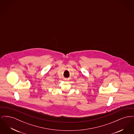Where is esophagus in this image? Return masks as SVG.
<instances>
[{
	"mask_svg": "<svg viewBox=\"0 0 134 134\" xmlns=\"http://www.w3.org/2000/svg\"><path fill=\"white\" fill-rule=\"evenodd\" d=\"M66 80H67V79H66Z\"/></svg>",
	"mask_w": 134,
	"mask_h": 134,
	"instance_id": "esophagus-1",
	"label": "esophagus"
}]
</instances>
